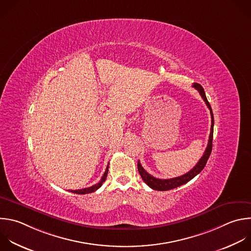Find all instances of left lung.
I'll list each match as a JSON object with an SVG mask.
<instances>
[{
    "mask_svg": "<svg viewBox=\"0 0 251 251\" xmlns=\"http://www.w3.org/2000/svg\"><path fill=\"white\" fill-rule=\"evenodd\" d=\"M194 89H196L200 96L202 97V99L204 100V101L206 102L208 108L210 109V113H211V118H212V125H211V132H210V136H209V142H208V146L206 148V151L203 154V156L199 159V161L197 162V164L194 166V168L188 172L187 174L178 176V177H175V178H171V179H159V178H155L152 176L149 175L144 169L143 166L141 165L140 161H138V172L142 177V179L145 181V183L150 186L151 189L153 190H157V191H166V190H171L174 188H176L178 186H181L185 183H187L188 181H190L192 178H194L198 174H200L203 169L205 168V165L207 163V160L211 154L212 151V146H213V133H214V116H213V111L211 108V105L206 98L204 89L202 88L201 85L197 82H194L193 86Z\"/></svg>",
    "mask_w": 251,
    "mask_h": 251,
    "instance_id": "8db88e82",
    "label": "left lung"
}]
</instances>
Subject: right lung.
I'll list each match as a JSON object with an SVG mask.
<instances>
[{"mask_svg":"<svg viewBox=\"0 0 251 251\" xmlns=\"http://www.w3.org/2000/svg\"><path fill=\"white\" fill-rule=\"evenodd\" d=\"M107 174H108V165H107L106 171H105L103 176L101 177L100 181L98 184H95V185H93V186H91V187H88V188H82V189H77V190H71V192L75 193V194H88V193L95 192V191L98 190V189L102 185V183L105 181L106 176H107Z\"/></svg>","mask_w":251,"mask_h":251,"instance_id":"1","label":"right lung"}]
</instances>
